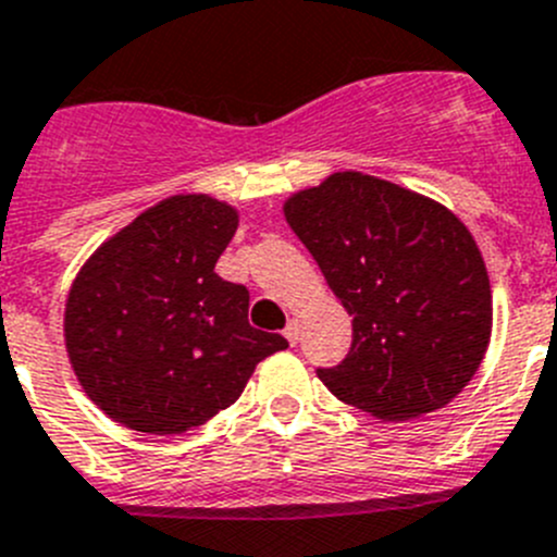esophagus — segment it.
<instances>
[{
	"instance_id": "obj_1",
	"label": "esophagus",
	"mask_w": 557,
	"mask_h": 557,
	"mask_svg": "<svg viewBox=\"0 0 557 557\" xmlns=\"http://www.w3.org/2000/svg\"><path fill=\"white\" fill-rule=\"evenodd\" d=\"M284 336H287L289 339V345H295V342L300 339V320H289L287 323V329H284Z\"/></svg>"
}]
</instances>
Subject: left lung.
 <instances>
[{
    "label": "left lung",
    "mask_w": 557,
    "mask_h": 557,
    "mask_svg": "<svg viewBox=\"0 0 557 557\" xmlns=\"http://www.w3.org/2000/svg\"><path fill=\"white\" fill-rule=\"evenodd\" d=\"M284 218L354 314L350 354L318 370L331 395L384 422L447 406L492 339V284L461 218L361 171L293 193Z\"/></svg>",
    "instance_id": "8db88e82"
}]
</instances>
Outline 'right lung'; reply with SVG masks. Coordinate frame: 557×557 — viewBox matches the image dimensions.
Masks as SVG:
<instances>
[{
    "mask_svg": "<svg viewBox=\"0 0 557 557\" xmlns=\"http://www.w3.org/2000/svg\"><path fill=\"white\" fill-rule=\"evenodd\" d=\"M237 207L178 193L85 259L65 298L63 336L85 395L137 433H185L232 406L257 364L287 348L248 323V289L215 262Z\"/></svg>",
    "mask_w": 557,
    "mask_h": 557,
    "instance_id": "right-lung-1",
    "label": "right lung"
}]
</instances>
